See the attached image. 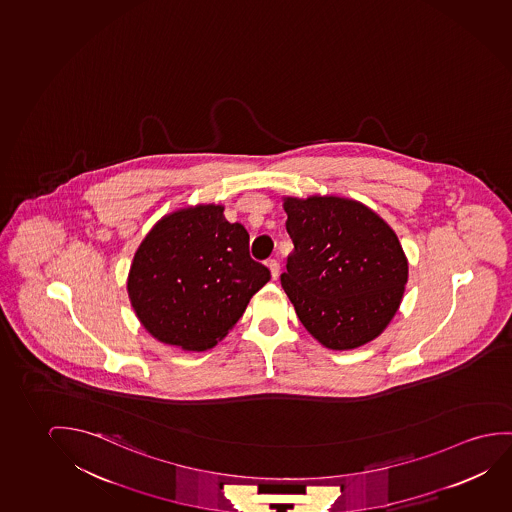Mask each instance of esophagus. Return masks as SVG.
Masks as SVG:
<instances>
[{
    "label": "esophagus",
    "mask_w": 512,
    "mask_h": 512,
    "mask_svg": "<svg viewBox=\"0 0 512 512\" xmlns=\"http://www.w3.org/2000/svg\"><path fill=\"white\" fill-rule=\"evenodd\" d=\"M267 267H269V271H271L273 280H276V278L280 276V262L276 259L267 260Z\"/></svg>",
    "instance_id": "obj_1"
}]
</instances>
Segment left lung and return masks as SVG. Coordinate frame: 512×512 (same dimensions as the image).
I'll return each instance as SVG.
<instances>
[{"label": "left lung", "mask_w": 512, "mask_h": 512, "mask_svg": "<svg viewBox=\"0 0 512 512\" xmlns=\"http://www.w3.org/2000/svg\"><path fill=\"white\" fill-rule=\"evenodd\" d=\"M282 287L313 338L333 350L361 347L400 308L407 257L394 230L356 200L287 199Z\"/></svg>", "instance_id": "8db88e82"}]
</instances>
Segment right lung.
Wrapping results in <instances>:
<instances>
[{"instance_id": "1", "label": "right lung", "mask_w": 512, "mask_h": 512, "mask_svg": "<svg viewBox=\"0 0 512 512\" xmlns=\"http://www.w3.org/2000/svg\"><path fill=\"white\" fill-rule=\"evenodd\" d=\"M271 273L250 257V236L222 206H195L149 230L128 275L142 326L167 345L208 350L243 317Z\"/></svg>"}]
</instances>
